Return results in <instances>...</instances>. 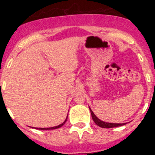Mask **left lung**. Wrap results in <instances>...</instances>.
Segmentation results:
<instances>
[{"instance_id": "left-lung-1", "label": "left lung", "mask_w": 155, "mask_h": 155, "mask_svg": "<svg viewBox=\"0 0 155 155\" xmlns=\"http://www.w3.org/2000/svg\"><path fill=\"white\" fill-rule=\"evenodd\" d=\"M89 109H90V112H91V117H92L93 121L95 123V124H96L97 126L102 127V128H113V127H120V126L125 125L126 124H112V123H106V122L102 121V120H100L99 119H98V117L94 114V113H93L92 110H91L90 108Z\"/></svg>"}]
</instances>
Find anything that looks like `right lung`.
I'll return each mask as SVG.
<instances>
[{
    "mask_svg": "<svg viewBox=\"0 0 155 155\" xmlns=\"http://www.w3.org/2000/svg\"><path fill=\"white\" fill-rule=\"evenodd\" d=\"M67 120H68V116H67V118H66V120H64V122L63 123V124H60V125L57 126V127H50V128H36V129H39V130H54V129H57V128H60V127H62L63 125H64V124L66 123V121H67Z\"/></svg>",
    "mask_w": 155,
    "mask_h": 155,
    "instance_id": "add662e5",
    "label": "right lung"
}]
</instances>
